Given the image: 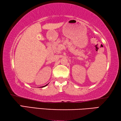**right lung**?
I'll use <instances>...</instances> for the list:
<instances>
[{
	"label": "right lung",
	"mask_w": 121,
	"mask_h": 121,
	"mask_svg": "<svg viewBox=\"0 0 121 121\" xmlns=\"http://www.w3.org/2000/svg\"><path fill=\"white\" fill-rule=\"evenodd\" d=\"M47 85H48V84H47ZM46 85H45V86H46Z\"/></svg>",
	"instance_id": "obj_1"
}]
</instances>
